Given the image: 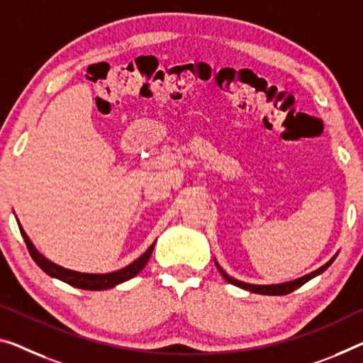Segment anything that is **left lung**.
I'll return each mask as SVG.
<instances>
[{"instance_id": "8db88e82", "label": "left lung", "mask_w": 363, "mask_h": 363, "mask_svg": "<svg viewBox=\"0 0 363 363\" xmlns=\"http://www.w3.org/2000/svg\"><path fill=\"white\" fill-rule=\"evenodd\" d=\"M336 256H337V253L334 255L333 258H331L330 261H328L326 264H323L321 267H318L316 271L310 272V274L295 279V281H289V282H282V284H269V286H258V284H248V282L238 281V279L228 276L227 272L219 266V263H217L216 258H214V263H216V266H217V269H219V272L222 274V277H224L227 282H230V284H233V286H237V287H240V289H245V291H248V292L261 294V295H287V294L294 292L295 289H298L300 286H303L305 282H308L310 279H313V277H316V276L323 274V272H325V271L328 269V267H330V266L333 264V261L336 259Z\"/></svg>"}]
</instances>
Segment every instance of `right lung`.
<instances>
[{"instance_id": "obj_1", "label": "right lung", "mask_w": 363, "mask_h": 363, "mask_svg": "<svg viewBox=\"0 0 363 363\" xmlns=\"http://www.w3.org/2000/svg\"><path fill=\"white\" fill-rule=\"evenodd\" d=\"M18 225H19L21 235H22V238H24V242L27 245V250H29V253L32 256V259L35 261L42 271H45L48 276L57 277V279H60V281L69 284V286H72V287L84 289V291H107V289L118 286V284L130 281L131 277L138 276L139 272H141L143 267L147 264L150 255H152L154 245H155V242H154L146 250V253H143L138 259L133 261L131 264L125 266L123 269H118L113 272H105V274H89V272L66 269V267L55 264L53 261L47 259L45 256H43L35 247H33V243L30 242L29 235H27L24 228H22V225L19 224V220H18Z\"/></svg>"}]
</instances>
